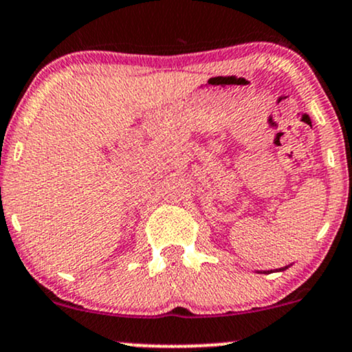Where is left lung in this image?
Segmentation results:
<instances>
[{
	"instance_id": "8db88e82",
	"label": "left lung",
	"mask_w": 352,
	"mask_h": 352,
	"mask_svg": "<svg viewBox=\"0 0 352 352\" xmlns=\"http://www.w3.org/2000/svg\"><path fill=\"white\" fill-rule=\"evenodd\" d=\"M286 268H287V267H283V268H280V272H283V270H286ZM265 273H267V272H265Z\"/></svg>"
}]
</instances>
